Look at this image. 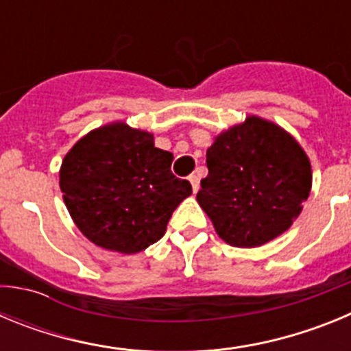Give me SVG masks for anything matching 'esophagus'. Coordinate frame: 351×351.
<instances>
[{
  "mask_svg": "<svg viewBox=\"0 0 351 351\" xmlns=\"http://www.w3.org/2000/svg\"><path fill=\"white\" fill-rule=\"evenodd\" d=\"M190 182H191V188H193V191H195V193H197L198 188H200V179H198V176L191 173V176H190Z\"/></svg>",
  "mask_w": 351,
  "mask_h": 351,
  "instance_id": "esophagus-1",
  "label": "esophagus"
}]
</instances>
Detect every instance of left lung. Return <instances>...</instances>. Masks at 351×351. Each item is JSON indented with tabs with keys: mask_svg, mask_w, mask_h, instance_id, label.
<instances>
[{
	"mask_svg": "<svg viewBox=\"0 0 351 351\" xmlns=\"http://www.w3.org/2000/svg\"><path fill=\"white\" fill-rule=\"evenodd\" d=\"M197 200L226 244L256 247L299 218L311 191V163L281 126L250 116L207 149Z\"/></svg>",
	"mask_w": 351,
	"mask_h": 351,
	"instance_id": "1",
	"label": "left lung"
}]
</instances>
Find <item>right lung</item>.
I'll use <instances>...</instances> for the list:
<instances>
[{
  "instance_id": "right-lung-1",
  "label": "right lung",
  "mask_w": 351,
  "mask_h": 351,
  "mask_svg": "<svg viewBox=\"0 0 351 351\" xmlns=\"http://www.w3.org/2000/svg\"><path fill=\"white\" fill-rule=\"evenodd\" d=\"M173 154L126 123L89 132L61 163L60 188L77 228L96 246L133 255L163 237L191 184L170 170Z\"/></svg>"
}]
</instances>
